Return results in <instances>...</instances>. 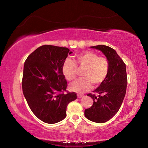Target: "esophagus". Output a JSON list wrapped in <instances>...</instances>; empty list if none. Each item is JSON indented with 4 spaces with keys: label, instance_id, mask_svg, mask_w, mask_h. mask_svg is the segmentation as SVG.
I'll return each instance as SVG.
<instances>
[{
    "label": "esophagus",
    "instance_id": "esophagus-1",
    "mask_svg": "<svg viewBox=\"0 0 148 148\" xmlns=\"http://www.w3.org/2000/svg\"><path fill=\"white\" fill-rule=\"evenodd\" d=\"M83 97V95H79V94H78V95H77V97H78V98H82Z\"/></svg>",
    "mask_w": 148,
    "mask_h": 148
}]
</instances>
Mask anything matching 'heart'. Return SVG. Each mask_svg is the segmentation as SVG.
I'll use <instances>...</instances> for the list:
<instances>
[{
	"label": "heart",
	"instance_id": "1",
	"mask_svg": "<svg viewBox=\"0 0 148 148\" xmlns=\"http://www.w3.org/2000/svg\"><path fill=\"white\" fill-rule=\"evenodd\" d=\"M78 68H84L82 76L75 80L70 85L71 89L79 93L90 90L92 83L99 86L108 77L109 63L108 59L101 57L92 51H84L75 55L74 61L65 59L62 66V74L68 81L73 80L76 76Z\"/></svg>",
	"mask_w": 148,
	"mask_h": 148
}]
</instances>
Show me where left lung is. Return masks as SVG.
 <instances>
[{"label":"left lung","instance_id":"obj_1","mask_svg":"<svg viewBox=\"0 0 148 148\" xmlns=\"http://www.w3.org/2000/svg\"><path fill=\"white\" fill-rule=\"evenodd\" d=\"M90 48L101 51L109 63L108 77L93 91V94H88L93 99V103L84 111L87 119L102 123L111 119L122 104L127 85L126 66L115 50L109 46L98 45Z\"/></svg>","mask_w":148,"mask_h":148}]
</instances>
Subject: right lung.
Listing matches in <instances>:
<instances>
[{
  "label": "right lung",
  "mask_w": 148,
  "mask_h": 148,
  "mask_svg": "<svg viewBox=\"0 0 148 148\" xmlns=\"http://www.w3.org/2000/svg\"><path fill=\"white\" fill-rule=\"evenodd\" d=\"M72 53L64 47L43 45L25 62L23 95L31 111L46 123L63 120L66 117L67 105L77 99L76 93L66 90L67 82L62 71L63 63Z\"/></svg>",
  "instance_id": "1"
}]
</instances>
